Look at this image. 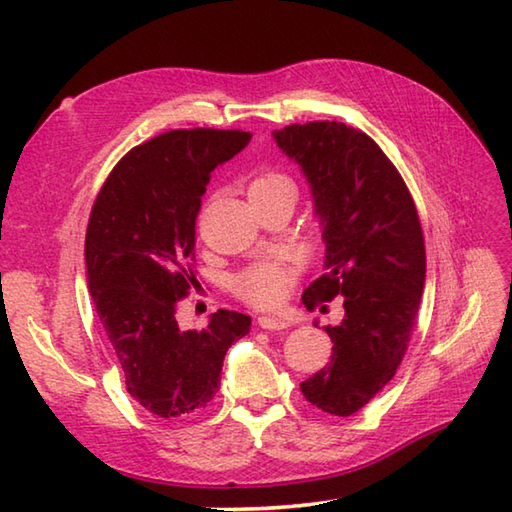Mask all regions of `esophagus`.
Listing matches in <instances>:
<instances>
[{"label":"esophagus","mask_w":512,"mask_h":512,"mask_svg":"<svg viewBox=\"0 0 512 512\" xmlns=\"http://www.w3.org/2000/svg\"><path fill=\"white\" fill-rule=\"evenodd\" d=\"M257 323H259V328H264V330H284L290 325L288 321L275 319V317H259Z\"/></svg>","instance_id":"esophagus-1"}]
</instances>
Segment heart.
Segmentation results:
<instances>
[{"instance_id":"1","label":"heart","mask_w":512,"mask_h":512,"mask_svg":"<svg viewBox=\"0 0 512 512\" xmlns=\"http://www.w3.org/2000/svg\"><path fill=\"white\" fill-rule=\"evenodd\" d=\"M279 191L295 193V184L281 171H262L248 184V195ZM295 277L297 268L288 259H264V262L244 268L233 279V290L237 297L253 303L257 308H273L288 295L290 286L295 284Z\"/></svg>"}]
</instances>
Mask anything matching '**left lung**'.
Segmentation results:
<instances>
[{
	"label": "left lung",
	"mask_w": 512,
	"mask_h": 512,
	"mask_svg": "<svg viewBox=\"0 0 512 512\" xmlns=\"http://www.w3.org/2000/svg\"><path fill=\"white\" fill-rule=\"evenodd\" d=\"M273 136L310 184L325 242V273L301 299L312 310L343 297L345 308L325 328L330 363L301 391L325 413L352 416L394 378L411 339L427 273L418 211L398 169L358 129L314 121Z\"/></svg>",
	"instance_id": "1"
}]
</instances>
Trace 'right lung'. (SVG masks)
I'll return each instance as SVG.
<instances>
[{
    "label": "right lung",
    "instance_id": "obj_1",
    "mask_svg": "<svg viewBox=\"0 0 512 512\" xmlns=\"http://www.w3.org/2000/svg\"><path fill=\"white\" fill-rule=\"evenodd\" d=\"M239 129H173L134 147L107 176L85 233L96 314L127 391L160 418L209 407L224 356L250 317L217 310L204 330H182L178 301L195 279V217L211 171L242 151Z\"/></svg>",
    "mask_w": 512,
    "mask_h": 512
}]
</instances>
